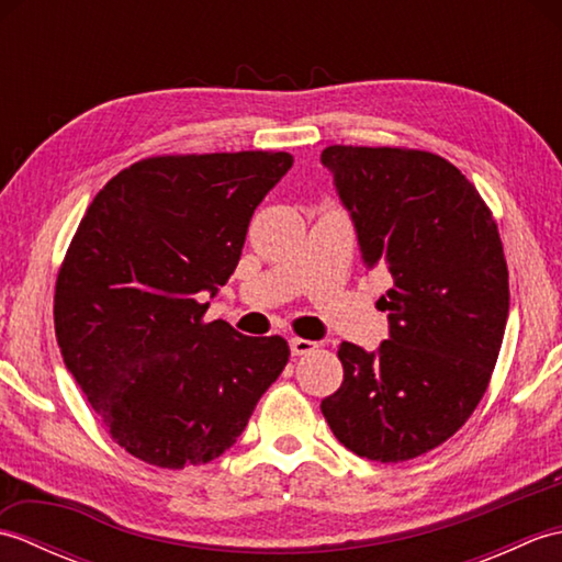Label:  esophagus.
Listing matches in <instances>:
<instances>
[{
	"mask_svg": "<svg viewBox=\"0 0 562 562\" xmlns=\"http://www.w3.org/2000/svg\"><path fill=\"white\" fill-rule=\"evenodd\" d=\"M290 350H292V355H312V352L318 350V345L314 340L290 338Z\"/></svg>",
	"mask_w": 562,
	"mask_h": 562,
	"instance_id": "34e87169",
	"label": "esophagus"
}]
</instances>
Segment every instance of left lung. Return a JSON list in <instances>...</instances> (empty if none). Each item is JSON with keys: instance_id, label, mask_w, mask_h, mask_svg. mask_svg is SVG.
I'll list each match as a JSON object with an SVG mask.
<instances>
[{"instance_id": "obj_1", "label": "left lung", "mask_w": 562, "mask_h": 562, "mask_svg": "<svg viewBox=\"0 0 562 562\" xmlns=\"http://www.w3.org/2000/svg\"><path fill=\"white\" fill-rule=\"evenodd\" d=\"M367 268L391 274L376 352L342 342V384L321 413L357 457L398 463L447 441L491 384L509 314L491 207L432 151L333 145L321 151Z\"/></svg>"}]
</instances>
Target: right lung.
<instances>
[{"label": "right lung", "mask_w": 562, "mask_h": 562, "mask_svg": "<svg viewBox=\"0 0 562 562\" xmlns=\"http://www.w3.org/2000/svg\"><path fill=\"white\" fill-rule=\"evenodd\" d=\"M288 151L169 154L127 166L93 198L55 284V336L109 435L183 469L222 457L282 374L290 345L202 321L236 270Z\"/></svg>", "instance_id": "right-lung-1"}]
</instances>
